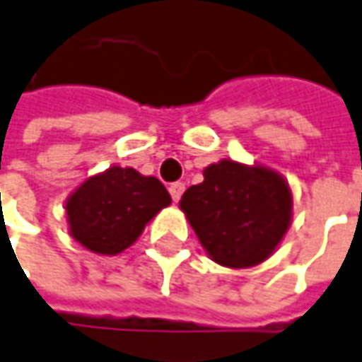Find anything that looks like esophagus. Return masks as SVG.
<instances>
[{
    "instance_id": "34e87169",
    "label": "esophagus",
    "mask_w": 362,
    "mask_h": 362,
    "mask_svg": "<svg viewBox=\"0 0 362 362\" xmlns=\"http://www.w3.org/2000/svg\"><path fill=\"white\" fill-rule=\"evenodd\" d=\"M169 193H171V197H173V201H179L181 199V195L185 193V183L183 181H177V183H171L169 185Z\"/></svg>"
}]
</instances>
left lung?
I'll return each instance as SVG.
<instances>
[{"label":"left lung","mask_w":362,"mask_h":362,"mask_svg":"<svg viewBox=\"0 0 362 362\" xmlns=\"http://www.w3.org/2000/svg\"><path fill=\"white\" fill-rule=\"evenodd\" d=\"M203 183L183 193L179 207L219 265L245 269L277 249L291 223L287 181L269 167L223 159L203 171Z\"/></svg>","instance_id":"1"}]
</instances>
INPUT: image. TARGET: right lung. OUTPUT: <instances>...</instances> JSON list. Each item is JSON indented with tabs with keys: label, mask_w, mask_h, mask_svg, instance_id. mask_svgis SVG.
Masks as SVG:
<instances>
[{
	"label": "right lung",
	"mask_w": 362,
	"mask_h": 362,
	"mask_svg": "<svg viewBox=\"0 0 362 362\" xmlns=\"http://www.w3.org/2000/svg\"><path fill=\"white\" fill-rule=\"evenodd\" d=\"M169 203L171 195L159 179L131 167H109L77 187L65 211L77 243L93 253L117 255L135 243Z\"/></svg>",
	"instance_id": "add662e5"
}]
</instances>
